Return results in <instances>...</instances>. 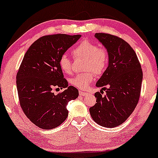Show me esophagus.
Returning a JSON list of instances; mask_svg holds the SVG:
<instances>
[{
  "label": "esophagus",
  "mask_w": 158,
  "mask_h": 158,
  "mask_svg": "<svg viewBox=\"0 0 158 158\" xmlns=\"http://www.w3.org/2000/svg\"><path fill=\"white\" fill-rule=\"evenodd\" d=\"M88 94L87 92H84V91H81V90H79V96H81V97H83V96H85Z\"/></svg>",
  "instance_id": "esophagus-1"
}]
</instances>
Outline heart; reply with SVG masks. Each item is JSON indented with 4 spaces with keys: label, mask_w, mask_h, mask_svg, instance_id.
<instances>
[{
    "label": "heart",
    "mask_w": 158,
    "mask_h": 158,
    "mask_svg": "<svg viewBox=\"0 0 158 158\" xmlns=\"http://www.w3.org/2000/svg\"><path fill=\"white\" fill-rule=\"evenodd\" d=\"M73 54L75 57H81L86 59L85 69L92 70L77 74L70 79V83L73 86L79 89L85 90L94 81L95 77L94 73L101 74L106 70L108 63V52L106 49L98 48L97 44L90 41L84 40L76 47L73 50ZM59 64L64 73L68 74L71 72V62L68 56L65 54L60 57Z\"/></svg>",
    "instance_id": "1"
}]
</instances>
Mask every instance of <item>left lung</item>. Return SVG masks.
I'll list each match as a JSON object with an SVG mask.
<instances>
[{"instance_id": "left-lung-1", "label": "left lung", "mask_w": 158, "mask_h": 158, "mask_svg": "<svg viewBox=\"0 0 158 158\" xmlns=\"http://www.w3.org/2000/svg\"><path fill=\"white\" fill-rule=\"evenodd\" d=\"M94 37L106 48L108 65L96 84L106 94L95 93L97 103L90 108V114L97 124L114 128L124 123L137 106L143 71L135 50L126 41L107 33Z\"/></svg>"}]
</instances>
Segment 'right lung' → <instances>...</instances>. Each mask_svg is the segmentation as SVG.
I'll return each mask as SVG.
<instances>
[{"label": "right lung", "instance_id": "right-lung-1", "mask_svg": "<svg viewBox=\"0 0 158 158\" xmlns=\"http://www.w3.org/2000/svg\"><path fill=\"white\" fill-rule=\"evenodd\" d=\"M80 37L66 34L43 36L23 56L16 76L20 105L28 119L42 129L60 126L68 117V102L79 96L77 88L68 86L59 61ZM57 87L66 89L55 94L52 90Z\"/></svg>", "mask_w": 158, "mask_h": 158}]
</instances>
